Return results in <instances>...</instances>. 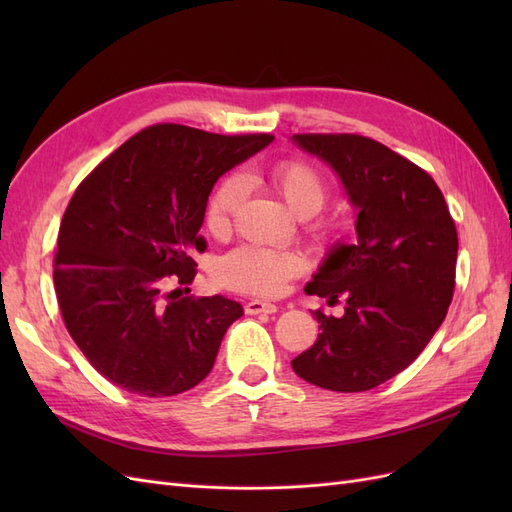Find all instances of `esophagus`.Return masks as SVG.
<instances>
[{
    "label": "esophagus",
    "mask_w": 512,
    "mask_h": 512,
    "mask_svg": "<svg viewBox=\"0 0 512 512\" xmlns=\"http://www.w3.org/2000/svg\"><path fill=\"white\" fill-rule=\"evenodd\" d=\"M243 309H245V314L258 316V314H275V312H277V305H273V303H269V301L252 299V301H247V303L243 305Z\"/></svg>",
    "instance_id": "34e87169"
}]
</instances>
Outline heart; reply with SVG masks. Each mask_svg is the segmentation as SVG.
Wrapping results in <instances>:
<instances>
[{
	"instance_id": "heart-1",
	"label": "heart",
	"mask_w": 512,
	"mask_h": 512,
	"mask_svg": "<svg viewBox=\"0 0 512 512\" xmlns=\"http://www.w3.org/2000/svg\"><path fill=\"white\" fill-rule=\"evenodd\" d=\"M273 190L280 194L286 205L299 215L309 218L307 232L318 241L333 237L335 224L314 215L327 205L331 188L322 170L312 162L301 158H290L275 164L267 173ZM247 198V181L239 173H230L215 185L207 211L205 224L213 235H226L235 222L237 213L241 211ZM303 271V256L292 250H277V247H265L245 243L237 250L226 254L218 267V275L224 286L247 292L260 294V297H273L280 294L288 280Z\"/></svg>"
}]
</instances>
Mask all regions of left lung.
Returning a JSON list of instances; mask_svg holds the SVG:
<instances>
[{"label":"left lung","mask_w":512,"mask_h":512,"mask_svg":"<svg viewBox=\"0 0 512 512\" xmlns=\"http://www.w3.org/2000/svg\"><path fill=\"white\" fill-rule=\"evenodd\" d=\"M329 162L359 209L356 245H337L307 294L346 299L344 316L316 312L320 333L292 359L320 389L361 393L391 380L425 350L455 290L457 228L429 173L361 134H294Z\"/></svg>","instance_id":"left-lung-1"}]
</instances>
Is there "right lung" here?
<instances>
[{
  "mask_svg": "<svg viewBox=\"0 0 512 512\" xmlns=\"http://www.w3.org/2000/svg\"><path fill=\"white\" fill-rule=\"evenodd\" d=\"M271 141L156 123L76 188L53 260L57 303L85 359L123 391L170 397L207 378L243 307L168 286L194 282L215 181Z\"/></svg>",
  "mask_w": 512,
  "mask_h": 512,
  "instance_id": "add662e5",
  "label": "right lung"
}]
</instances>
